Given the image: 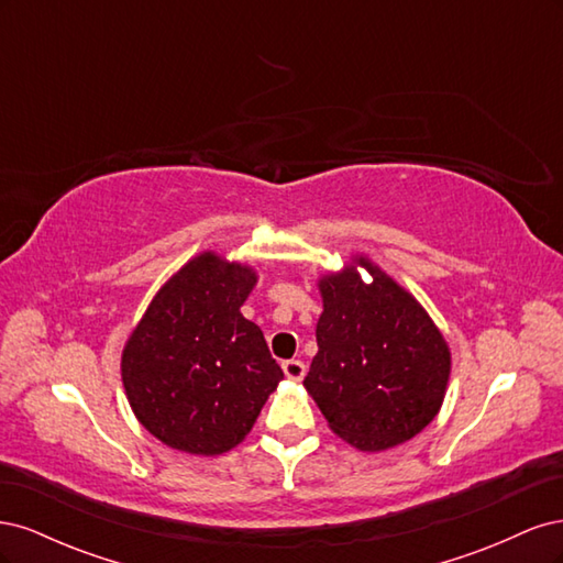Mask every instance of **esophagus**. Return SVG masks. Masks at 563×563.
Returning <instances> with one entry per match:
<instances>
[{"instance_id": "esophagus-1", "label": "esophagus", "mask_w": 563, "mask_h": 563, "mask_svg": "<svg viewBox=\"0 0 563 563\" xmlns=\"http://www.w3.org/2000/svg\"><path fill=\"white\" fill-rule=\"evenodd\" d=\"M282 368L286 373V378H291V380H302L305 378V371H308L300 360H288V362L282 364Z\"/></svg>"}]
</instances>
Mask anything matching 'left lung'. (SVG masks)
I'll return each instance as SVG.
<instances>
[{
    "mask_svg": "<svg viewBox=\"0 0 563 563\" xmlns=\"http://www.w3.org/2000/svg\"><path fill=\"white\" fill-rule=\"evenodd\" d=\"M321 279L323 312L308 387L331 430L362 451L416 437L444 399L451 356L432 319L383 269L360 258Z\"/></svg>",
    "mask_w": 563,
    "mask_h": 563,
    "instance_id": "8db88e82",
    "label": "left lung"
}]
</instances>
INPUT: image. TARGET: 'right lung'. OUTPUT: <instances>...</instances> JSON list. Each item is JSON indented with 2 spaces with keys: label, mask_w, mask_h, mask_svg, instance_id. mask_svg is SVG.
Segmentation results:
<instances>
[{
  "label": "right lung",
  "mask_w": 563,
  "mask_h": 563,
  "mask_svg": "<svg viewBox=\"0 0 563 563\" xmlns=\"http://www.w3.org/2000/svg\"><path fill=\"white\" fill-rule=\"evenodd\" d=\"M249 267L201 253L168 282L129 338L122 378L143 428L166 446L225 453L249 434L284 373L240 308Z\"/></svg>",
  "instance_id": "right-lung-1"
}]
</instances>
